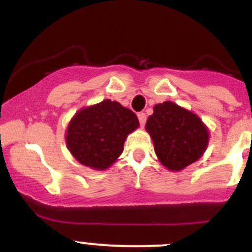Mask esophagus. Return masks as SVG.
Returning a JSON list of instances; mask_svg holds the SVG:
<instances>
[{"instance_id": "34e87169", "label": "esophagus", "mask_w": 252, "mask_h": 252, "mask_svg": "<svg viewBox=\"0 0 252 252\" xmlns=\"http://www.w3.org/2000/svg\"><path fill=\"white\" fill-rule=\"evenodd\" d=\"M137 117H138V122H140V126H144V124H146V121H147V115L144 114V112H138Z\"/></svg>"}]
</instances>
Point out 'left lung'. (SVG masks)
Returning a JSON list of instances; mask_svg holds the SVG:
<instances>
[{"label":"left lung","instance_id":"left-lung-1","mask_svg":"<svg viewBox=\"0 0 252 252\" xmlns=\"http://www.w3.org/2000/svg\"><path fill=\"white\" fill-rule=\"evenodd\" d=\"M146 129L158 160L170 170L184 169L194 162L209 143V131L200 118L172 102L154 106Z\"/></svg>","mask_w":252,"mask_h":252}]
</instances>
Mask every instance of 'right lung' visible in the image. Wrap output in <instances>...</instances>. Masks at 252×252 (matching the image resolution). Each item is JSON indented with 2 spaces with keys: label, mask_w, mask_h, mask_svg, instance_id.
Returning <instances> with one entry per match:
<instances>
[{
  "label": "right lung",
  "mask_w": 252,
  "mask_h": 252,
  "mask_svg": "<svg viewBox=\"0 0 252 252\" xmlns=\"http://www.w3.org/2000/svg\"><path fill=\"white\" fill-rule=\"evenodd\" d=\"M137 126L131 110L106 99L78 111L68 124L66 143L84 166L105 169L122 154L126 136Z\"/></svg>",
  "instance_id": "obj_1"
}]
</instances>
